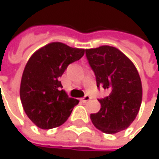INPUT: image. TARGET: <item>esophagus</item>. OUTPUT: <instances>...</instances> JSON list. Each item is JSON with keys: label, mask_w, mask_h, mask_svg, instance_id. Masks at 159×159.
<instances>
[{"label": "esophagus", "mask_w": 159, "mask_h": 159, "mask_svg": "<svg viewBox=\"0 0 159 159\" xmlns=\"http://www.w3.org/2000/svg\"><path fill=\"white\" fill-rule=\"evenodd\" d=\"M91 99V96L90 95H85L81 100H82V102H84V103H86V102H88L89 100Z\"/></svg>", "instance_id": "1"}]
</instances>
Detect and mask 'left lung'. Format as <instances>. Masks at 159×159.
Here are the masks:
<instances>
[{"mask_svg":"<svg viewBox=\"0 0 159 159\" xmlns=\"http://www.w3.org/2000/svg\"><path fill=\"white\" fill-rule=\"evenodd\" d=\"M86 56L95 74L97 87L108 90L107 96L98 100L99 112L91 114L93 124L108 134L126 129L142 104L143 88L137 68L121 51L109 45L86 49Z\"/></svg>","mask_w":159,"mask_h":159,"instance_id":"obj_1","label":"left lung"}]
</instances>
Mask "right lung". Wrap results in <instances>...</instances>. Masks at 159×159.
Returning <instances> with one entry per match:
<instances>
[{
  "instance_id": "obj_1",
  "label": "right lung",
  "mask_w": 159,
  "mask_h": 159,
  "mask_svg": "<svg viewBox=\"0 0 159 159\" xmlns=\"http://www.w3.org/2000/svg\"><path fill=\"white\" fill-rule=\"evenodd\" d=\"M85 49L51 42L29 59L21 79L20 99L25 113L37 127L49 129L64 124L79 100L69 97L59 78L67 66L80 60Z\"/></svg>"
}]
</instances>
